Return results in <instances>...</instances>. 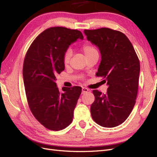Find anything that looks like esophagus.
<instances>
[{
	"label": "esophagus",
	"instance_id": "34e87169",
	"mask_svg": "<svg viewBox=\"0 0 157 157\" xmlns=\"http://www.w3.org/2000/svg\"><path fill=\"white\" fill-rule=\"evenodd\" d=\"M88 92V88H84V87H83V88H82V94H85V93H86V92Z\"/></svg>",
	"mask_w": 157,
	"mask_h": 157
}]
</instances>
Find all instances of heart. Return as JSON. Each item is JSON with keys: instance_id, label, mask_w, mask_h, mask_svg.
I'll use <instances>...</instances> for the list:
<instances>
[{"instance_id": "b5f03b06", "label": "heart", "mask_w": 157, "mask_h": 157, "mask_svg": "<svg viewBox=\"0 0 157 157\" xmlns=\"http://www.w3.org/2000/svg\"><path fill=\"white\" fill-rule=\"evenodd\" d=\"M81 50L83 52V53L84 54L86 58H88V57H90V56H91L94 54L97 53L98 52L97 50L93 46H92L90 44H88V43L83 44L82 46ZM71 56H72V52H71V51L70 50H68L67 51H66V52L64 54V56H63L64 65H67L69 64L70 59L71 58Z\"/></svg>"}]
</instances>
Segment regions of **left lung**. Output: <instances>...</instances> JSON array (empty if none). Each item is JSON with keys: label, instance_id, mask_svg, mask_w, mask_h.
<instances>
[{"label": "left lung", "instance_id": "left-lung-1", "mask_svg": "<svg viewBox=\"0 0 157 157\" xmlns=\"http://www.w3.org/2000/svg\"><path fill=\"white\" fill-rule=\"evenodd\" d=\"M84 33L100 52L101 60L96 75L105 79L108 86L105 94L93 90L92 117L103 127L117 126L126 120L135 105L140 72L139 59L124 33L109 28Z\"/></svg>", "mask_w": 157, "mask_h": 157}]
</instances>
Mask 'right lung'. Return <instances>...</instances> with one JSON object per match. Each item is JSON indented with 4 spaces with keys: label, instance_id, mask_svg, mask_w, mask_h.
<instances>
[{
    "label": "right lung",
    "instance_id": "obj_1",
    "mask_svg": "<svg viewBox=\"0 0 157 157\" xmlns=\"http://www.w3.org/2000/svg\"><path fill=\"white\" fill-rule=\"evenodd\" d=\"M83 39L80 31L51 27L36 38L26 54L23 77L27 101L36 119L49 130H63L73 121L82 88L63 87L60 92L56 76L65 69L69 45Z\"/></svg>",
    "mask_w": 157,
    "mask_h": 157
}]
</instances>
